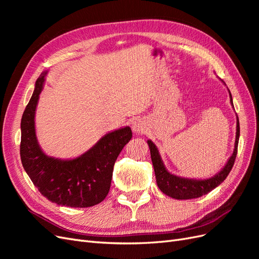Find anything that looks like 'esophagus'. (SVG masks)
Returning <instances> with one entry per match:
<instances>
[{"label": "esophagus", "mask_w": 259, "mask_h": 259, "mask_svg": "<svg viewBox=\"0 0 259 259\" xmlns=\"http://www.w3.org/2000/svg\"><path fill=\"white\" fill-rule=\"evenodd\" d=\"M132 128H133V131H134L135 133H137V134H139V133H144L146 126H145V124H144L143 121L136 120V121L133 122Z\"/></svg>", "instance_id": "obj_1"}]
</instances>
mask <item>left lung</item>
Returning a JSON list of instances; mask_svg holds the SVG:
<instances>
[{
    "mask_svg": "<svg viewBox=\"0 0 259 259\" xmlns=\"http://www.w3.org/2000/svg\"><path fill=\"white\" fill-rule=\"evenodd\" d=\"M229 95L231 98V105L232 104V97L229 91ZM239 137H240V124L239 119H237V135H236V143H234V150L231 156L229 158L228 162L226 163L224 168L217 173L215 176L210 177L208 179H189L184 177H178L176 175L170 174L167 169L164 166V163L161 159V155L159 154L158 148L151 142L148 140L149 149H150L151 154V161L153 164L154 174L156 178V184L160 188V190L168 195V197L177 199V200H189L200 198L211 191L217 186L221 185L226 177L229 175L230 170L233 166L234 161H236V156L238 152V144H239Z\"/></svg>",
    "mask_w": 259,
    "mask_h": 259,
    "instance_id": "8db88e82",
    "label": "left lung"
}]
</instances>
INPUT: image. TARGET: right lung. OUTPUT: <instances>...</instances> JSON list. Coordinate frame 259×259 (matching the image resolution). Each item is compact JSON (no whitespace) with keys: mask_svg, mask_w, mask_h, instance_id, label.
<instances>
[{"mask_svg":"<svg viewBox=\"0 0 259 259\" xmlns=\"http://www.w3.org/2000/svg\"><path fill=\"white\" fill-rule=\"evenodd\" d=\"M44 71L35 82L21 117L20 158L26 173L42 195L57 205L90 207L98 204L110 189L114 163L132 138L130 126L110 132L90 150L72 160L46 155L35 135L34 116L38 95L43 89Z\"/></svg>","mask_w":259,"mask_h":259,"instance_id":"1","label":"right lung"}]
</instances>
